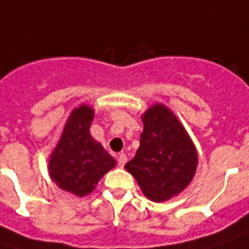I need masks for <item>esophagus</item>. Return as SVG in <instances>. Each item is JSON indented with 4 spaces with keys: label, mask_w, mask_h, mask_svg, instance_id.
Listing matches in <instances>:
<instances>
[{
    "label": "esophagus",
    "mask_w": 249,
    "mask_h": 249,
    "mask_svg": "<svg viewBox=\"0 0 249 249\" xmlns=\"http://www.w3.org/2000/svg\"><path fill=\"white\" fill-rule=\"evenodd\" d=\"M126 159H128V158H126V155L125 154H120L119 156H117V161H119L120 167H124V164L126 163Z\"/></svg>",
    "instance_id": "34e87169"
}]
</instances>
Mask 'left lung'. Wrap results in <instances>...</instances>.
<instances>
[{"label":"left lung","instance_id":"8db88e82","mask_svg":"<svg viewBox=\"0 0 249 249\" xmlns=\"http://www.w3.org/2000/svg\"><path fill=\"white\" fill-rule=\"evenodd\" d=\"M140 147L125 168L142 194L164 202L185 190L196 175L198 154L187 130L164 104H154L142 114Z\"/></svg>","mask_w":249,"mask_h":249}]
</instances>
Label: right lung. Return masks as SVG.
Returning <instances> with one entry per match:
<instances>
[{
	"label": "right lung",
	"mask_w": 249,
	"mask_h": 249,
	"mask_svg": "<svg viewBox=\"0 0 249 249\" xmlns=\"http://www.w3.org/2000/svg\"><path fill=\"white\" fill-rule=\"evenodd\" d=\"M94 113L86 104L74 107L48 159L52 180L59 189L76 197L94 191L100 179L117 164L102 144L90 135Z\"/></svg>",
	"instance_id": "add662e5"
}]
</instances>
